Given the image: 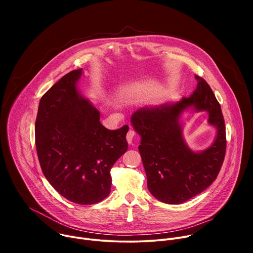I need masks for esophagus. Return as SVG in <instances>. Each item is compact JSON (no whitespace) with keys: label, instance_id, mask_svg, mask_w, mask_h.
<instances>
[{"label":"esophagus","instance_id":"esophagus-1","mask_svg":"<svg viewBox=\"0 0 253 253\" xmlns=\"http://www.w3.org/2000/svg\"><path fill=\"white\" fill-rule=\"evenodd\" d=\"M134 138H135V132L133 130H129L126 135V139L128 141V143L132 144V142L134 141Z\"/></svg>","mask_w":253,"mask_h":253}]
</instances>
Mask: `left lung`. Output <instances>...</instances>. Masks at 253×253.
<instances>
[{
    "instance_id": "left-lung-1",
    "label": "left lung",
    "mask_w": 253,
    "mask_h": 253,
    "mask_svg": "<svg viewBox=\"0 0 253 253\" xmlns=\"http://www.w3.org/2000/svg\"><path fill=\"white\" fill-rule=\"evenodd\" d=\"M197 88L175 104L141 108L131 117L141 135L139 152L151 194L167 204H180L209 187L217 177L226 152V134L220 104L207 82L195 76ZM207 111L210 124L218 129L212 145L196 154L187 147L178 123L185 109Z\"/></svg>"
}]
</instances>
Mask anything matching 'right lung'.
<instances>
[{
	"label": "right lung",
	"instance_id": "right-lung-1",
	"mask_svg": "<svg viewBox=\"0 0 253 253\" xmlns=\"http://www.w3.org/2000/svg\"><path fill=\"white\" fill-rule=\"evenodd\" d=\"M82 69L71 71L41 98L35 123L42 171L55 190L71 202L98 203L110 193V170L127 151L128 125L105 128L100 113L81 96Z\"/></svg>",
	"mask_w": 253,
	"mask_h": 253
}]
</instances>
